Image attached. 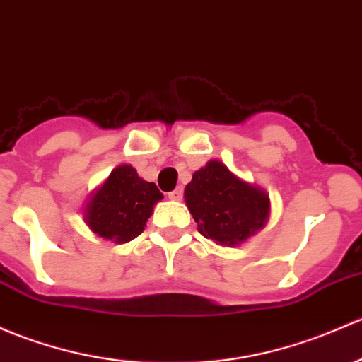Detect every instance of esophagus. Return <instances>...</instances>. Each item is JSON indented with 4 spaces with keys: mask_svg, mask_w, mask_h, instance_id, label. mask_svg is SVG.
Masks as SVG:
<instances>
[{
    "mask_svg": "<svg viewBox=\"0 0 362 362\" xmlns=\"http://www.w3.org/2000/svg\"><path fill=\"white\" fill-rule=\"evenodd\" d=\"M182 196H184V189H182V187H177V189H175V191H171L168 194L170 199H173V201H180Z\"/></svg>",
    "mask_w": 362,
    "mask_h": 362,
    "instance_id": "34e87169",
    "label": "esophagus"
}]
</instances>
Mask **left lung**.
I'll return each instance as SVG.
<instances>
[{"label":"left lung","mask_w":362,"mask_h":362,"mask_svg":"<svg viewBox=\"0 0 362 362\" xmlns=\"http://www.w3.org/2000/svg\"><path fill=\"white\" fill-rule=\"evenodd\" d=\"M197 230L218 245L235 246L265 226L269 196L246 184L220 161H210L192 175L184 192Z\"/></svg>","instance_id":"8db88e82"}]
</instances>
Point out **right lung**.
Wrapping results in <instances>:
<instances>
[{
  "label": "right lung",
  "mask_w": 362,
  "mask_h": 362,
  "mask_svg": "<svg viewBox=\"0 0 362 362\" xmlns=\"http://www.w3.org/2000/svg\"><path fill=\"white\" fill-rule=\"evenodd\" d=\"M159 199L163 194L156 184L142 180L133 166L121 165L90 197L85 220L100 238L128 243L142 234Z\"/></svg>",
  "instance_id": "1"
}]
</instances>
